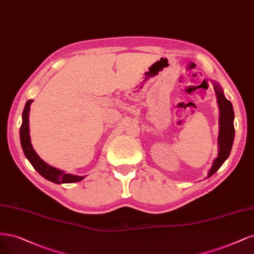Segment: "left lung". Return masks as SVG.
Here are the masks:
<instances>
[{
	"instance_id": "left-lung-1",
	"label": "left lung",
	"mask_w": 254,
	"mask_h": 254,
	"mask_svg": "<svg viewBox=\"0 0 254 254\" xmlns=\"http://www.w3.org/2000/svg\"><path fill=\"white\" fill-rule=\"evenodd\" d=\"M214 90L221 111L220 134H218V147H220V151H218V155L213 162L212 168L209 171L208 178L211 177L213 173H215L220 169L221 166L227 160V157L229 156L234 139V112L232 108V104L230 103V101L225 98L221 87L217 84H214Z\"/></svg>"
}]
</instances>
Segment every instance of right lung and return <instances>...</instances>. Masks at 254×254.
I'll list each match as a JSON object with an SVG mask.
<instances>
[{
  "instance_id": "add662e5",
  "label": "right lung",
  "mask_w": 254,
  "mask_h": 254,
  "mask_svg": "<svg viewBox=\"0 0 254 254\" xmlns=\"http://www.w3.org/2000/svg\"><path fill=\"white\" fill-rule=\"evenodd\" d=\"M32 103L31 100L27 101L25 105V108L23 111V122L20 128V138H21V145L23 148L24 154L27 157L30 164L33 166L43 178H45L48 181L54 182L56 184H62V183H75L82 181L85 177H77L72 176V174L64 173L63 171L58 170L51 166L47 165L43 160L40 159V156L37 152L33 150L30 142L29 136V110H30V104Z\"/></svg>"
}]
</instances>
